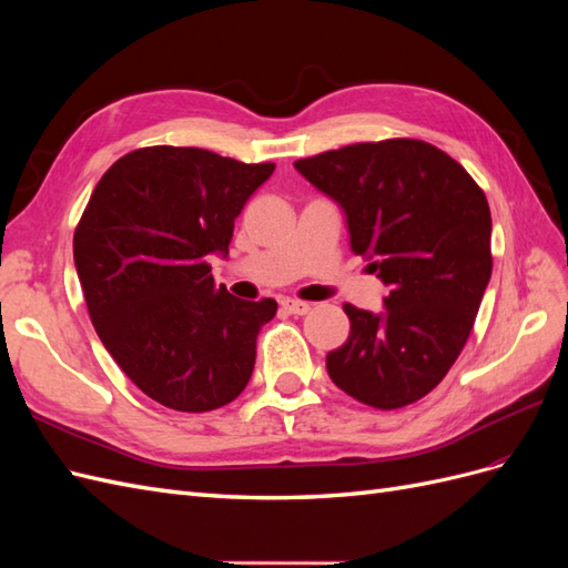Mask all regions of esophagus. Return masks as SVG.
I'll use <instances>...</instances> for the list:
<instances>
[{
    "label": "esophagus",
    "mask_w": 568,
    "mask_h": 568,
    "mask_svg": "<svg viewBox=\"0 0 568 568\" xmlns=\"http://www.w3.org/2000/svg\"><path fill=\"white\" fill-rule=\"evenodd\" d=\"M282 307L288 313V315H305L311 313V303L305 301H298V298H284L282 301Z\"/></svg>",
    "instance_id": "esophagus-1"
}]
</instances>
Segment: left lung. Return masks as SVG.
I'll list each match as a JSON object with an SVG mask.
<instances>
[{
	"label": "left lung",
	"mask_w": 568,
	"mask_h": 568,
	"mask_svg": "<svg viewBox=\"0 0 568 568\" xmlns=\"http://www.w3.org/2000/svg\"><path fill=\"white\" fill-rule=\"evenodd\" d=\"M294 165L341 205L353 253L390 288L379 315L343 305L351 334L326 355V372L369 407L417 403L455 365L490 282L484 189L445 151L405 136Z\"/></svg>",
	"instance_id": "left-lung-1"
}]
</instances>
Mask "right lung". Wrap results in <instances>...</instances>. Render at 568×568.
Returning a JSON list of instances; mask_svg holds the SVG:
<instances>
[{
	"label": "right lung",
	"mask_w": 568,
	"mask_h": 568,
	"mask_svg": "<svg viewBox=\"0 0 568 568\" xmlns=\"http://www.w3.org/2000/svg\"><path fill=\"white\" fill-rule=\"evenodd\" d=\"M272 170L144 146L94 186L73 236L78 280L101 343L151 400L209 412L246 388L277 301L234 298L209 261L227 255L236 215Z\"/></svg>",
	"instance_id": "right-lung-1"
}]
</instances>
